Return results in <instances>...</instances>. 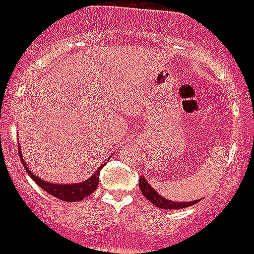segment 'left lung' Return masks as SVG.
I'll return each instance as SVG.
<instances>
[{
    "label": "left lung",
    "mask_w": 254,
    "mask_h": 254,
    "mask_svg": "<svg viewBox=\"0 0 254 254\" xmlns=\"http://www.w3.org/2000/svg\"><path fill=\"white\" fill-rule=\"evenodd\" d=\"M138 187H140V190L144 194V197L149 200V201L154 204L155 207L162 208V209H181V208L190 207L193 204H196L198 200H194V201H188V202H180V201H173V200H167L166 197H163L162 194H159L158 191L155 190L154 188L151 187V184L147 181V178L144 176L140 177L138 180Z\"/></svg>",
    "instance_id": "left-lung-1"
}]
</instances>
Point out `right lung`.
I'll return each instance as SVG.
<instances>
[{
	"instance_id": "obj_1",
	"label": "right lung",
	"mask_w": 254,
	"mask_h": 254,
	"mask_svg": "<svg viewBox=\"0 0 254 254\" xmlns=\"http://www.w3.org/2000/svg\"><path fill=\"white\" fill-rule=\"evenodd\" d=\"M20 152V149H19ZM20 156H21V152H20ZM21 162L24 165L25 170L30 174V177L34 180V181L39 185V187L43 189L45 191H47L49 194H52L56 198H60L63 201H81L83 198H85L89 194H92L95 190H96V187L99 184V173L100 170L106 166V163H103L102 166H99V169L95 171L92 176L89 177L88 180H85L83 182H76V184H54V182L45 181L41 177L32 174L30 171V169L25 166L24 159L21 158Z\"/></svg>"
}]
</instances>
